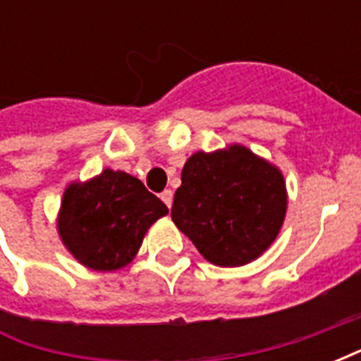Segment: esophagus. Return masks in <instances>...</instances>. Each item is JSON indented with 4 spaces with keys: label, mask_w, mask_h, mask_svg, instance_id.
I'll list each match as a JSON object with an SVG mask.
<instances>
[{
    "label": "esophagus",
    "mask_w": 361,
    "mask_h": 361,
    "mask_svg": "<svg viewBox=\"0 0 361 361\" xmlns=\"http://www.w3.org/2000/svg\"><path fill=\"white\" fill-rule=\"evenodd\" d=\"M160 199H162L166 207L170 209V207H172V201H173V191H172V189H164V191L160 193Z\"/></svg>",
    "instance_id": "obj_1"
}]
</instances>
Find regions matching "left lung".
Masks as SVG:
<instances>
[{
  "label": "left lung",
  "instance_id": "1",
  "mask_svg": "<svg viewBox=\"0 0 361 361\" xmlns=\"http://www.w3.org/2000/svg\"><path fill=\"white\" fill-rule=\"evenodd\" d=\"M286 214V185L279 168L232 145L195 152L181 170L172 220L207 261L240 267L274 242Z\"/></svg>",
  "mask_w": 361,
  "mask_h": 361
}]
</instances>
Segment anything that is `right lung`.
<instances>
[{"label": "right lung", "mask_w": 361, "mask_h": 361, "mask_svg": "<svg viewBox=\"0 0 361 361\" xmlns=\"http://www.w3.org/2000/svg\"><path fill=\"white\" fill-rule=\"evenodd\" d=\"M164 214L168 207L141 180L104 170L94 180L66 189L58 230L79 263L116 271L135 257L150 224Z\"/></svg>", "instance_id": "right-lung-1"}]
</instances>
